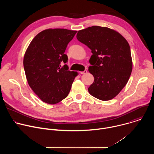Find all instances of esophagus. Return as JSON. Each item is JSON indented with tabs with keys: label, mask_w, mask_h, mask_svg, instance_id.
<instances>
[{
	"label": "esophagus",
	"mask_w": 154,
	"mask_h": 154,
	"mask_svg": "<svg viewBox=\"0 0 154 154\" xmlns=\"http://www.w3.org/2000/svg\"><path fill=\"white\" fill-rule=\"evenodd\" d=\"M87 73V71L85 69V71H82V72H80V74H86Z\"/></svg>",
	"instance_id": "1"
}]
</instances>
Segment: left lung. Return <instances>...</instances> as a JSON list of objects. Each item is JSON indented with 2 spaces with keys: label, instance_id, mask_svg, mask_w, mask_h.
<instances>
[{
  "label": "left lung",
  "instance_id": "8db88e82",
  "mask_svg": "<svg viewBox=\"0 0 154 154\" xmlns=\"http://www.w3.org/2000/svg\"><path fill=\"white\" fill-rule=\"evenodd\" d=\"M77 39L93 54L88 70L94 81L88 88L90 94L101 100L112 99L125 86L132 71L128 42L115 30L100 26L79 30Z\"/></svg>",
  "mask_w": 154,
  "mask_h": 154
}]
</instances>
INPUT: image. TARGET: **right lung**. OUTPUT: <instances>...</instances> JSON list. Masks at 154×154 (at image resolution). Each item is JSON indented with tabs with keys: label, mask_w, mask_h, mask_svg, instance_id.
I'll list each match as a JSON object with an SVG mask.
<instances>
[{
	"label": "right lung",
	"mask_w": 154,
	"mask_h": 154,
	"mask_svg": "<svg viewBox=\"0 0 154 154\" xmlns=\"http://www.w3.org/2000/svg\"><path fill=\"white\" fill-rule=\"evenodd\" d=\"M77 31L64 29H47L31 41L24 57V68L32 90L44 102L56 104L66 97L77 72L69 71L64 54Z\"/></svg>",
	"instance_id": "1"
}]
</instances>
